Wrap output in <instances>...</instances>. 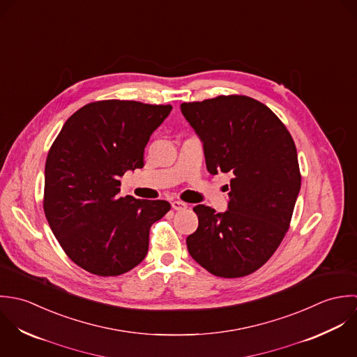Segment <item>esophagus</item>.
Wrapping results in <instances>:
<instances>
[{"label":"esophagus","instance_id":"obj_1","mask_svg":"<svg viewBox=\"0 0 357 357\" xmlns=\"http://www.w3.org/2000/svg\"><path fill=\"white\" fill-rule=\"evenodd\" d=\"M172 208H174L175 211H183V210H186V208H188V204H186V203H183V202H178V200H175V202H172Z\"/></svg>","mask_w":357,"mask_h":357}]
</instances>
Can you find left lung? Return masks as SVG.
Returning <instances> with one entry per match:
<instances>
[{"mask_svg":"<svg viewBox=\"0 0 357 357\" xmlns=\"http://www.w3.org/2000/svg\"><path fill=\"white\" fill-rule=\"evenodd\" d=\"M181 110L204 143L210 174L229 172L227 211L199 204L192 258L218 278L254 273L275 254L301 189L296 147L282 120L244 95L188 102Z\"/></svg>","mask_w":357,"mask_h":357,"instance_id":"8db88e82","label":"left lung"}]
</instances>
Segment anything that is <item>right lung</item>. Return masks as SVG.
<instances>
[{"instance_id":"obj_1","label":"right lung","mask_w":357,"mask_h":357,"mask_svg":"<svg viewBox=\"0 0 357 357\" xmlns=\"http://www.w3.org/2000/svg\"><path fill=\"white\" fill-rule=\"evenodd\" d=\"M171 105L91 102L72 114L45 162L43 207L66 255L84 271L120 276L144 259L165 200L120 197V176L143 167V151Z\"/></svg>"}]
</instances>
